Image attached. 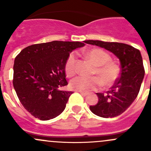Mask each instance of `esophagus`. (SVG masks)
I'll return each mask as SVG.
<instances>
[{
	"mask_svg": "<svg viewBox=\"0 0 151 151\" xmlns=\"http://www.w3.org/2000/svg\"><path fill=\"white\" fill-rule=\"evenodd\" d=\"M77 92H79L80 93V94H81L82 96H86L87 95H88V93H85V92H83V91H77Z\"/></svg>",
	"mask_w": 151,
	"mask_h": 151,
	"instance_id": "esophagus-1",
	"label": "esophagus"
}]
</instances>
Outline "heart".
<instances>
[{"instance_id":"obj_1","label":"heart","mask_w":151,"mask_h":151,"mask_svg":"<svg viewBox=\"0 0 151 151\" xmlns=\"http://www.w3.org/2000/svg\"><path fill=\"white\" fill-rule=\"evenodd\" d=\"M85 55L96 67L93 74L96 77H85L80 76L70 82V88L79 91H90L96 90L103 84L109 88L118 80L120 76V67L111 61L110 55L101 49L94 48L85 52ZM65 72L68 77H73L77 72V60L75 53L68 55L65 63Z\"/></svg>"}]
</instances>
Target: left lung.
I'll return each mask as SVG.
<instances>
[{
    "mask_svg": "<svg viewBox=\"0 0 151 151\" xmlns=\"http://www.w3.org/2000/svg\"><path fill=\"white\" fill-rule=\"evenodd\" d=\"M85 43L104 48L120 60V77L106 93H97L98 103L90 106L91 112L101 118L118 116L129 107L139 93L145 75L140 52L130 45L118 42L87 40Z\"/></svg>",
    "mask_w": 151,
    "mask_h": 151,
    "instance_id": "obj_1",
    "label": "left lung"
}]
</instances>
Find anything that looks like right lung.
I'll list each match as a JSON object with an SVG mask.
<instances>
[{
  "instance_id": "add662e5",
  "label": "right lung",
  "mask_w": 151,
  "mask_h": 151,
  "mask_svg": "<svg viewBox=\"0 0 151 151\" xmlns=\"http://www.w3.org/2000/svg\"><path fill=\"white\" fill-rule=\"evenodd\" d=\"M84 43L53 41L25 47L15 58L13 85L25 109L35 118L48 121L65 109L72 91L68 85L65 63L70 53Z\"/></svg>"
}]
</instances>
